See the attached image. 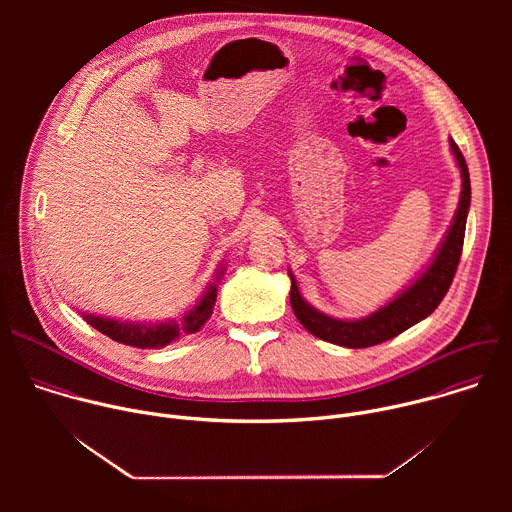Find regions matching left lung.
<instances>
[{
  "label": "left lung",
  "instance_id": "obj_1",
  "mask_svg": "<svg viewBox=\"0 0 512 512\" xmlns=\"http://www.w3.org/2000/svg\"><path fill=\"white\" fill-rule=\"evenodd\" d=\"M450 148L462 176V192H460V202L454 214V221L444 241L440 243V247H437L433 259L429 261V265L389 304H385L377 312L364 316L360 320L332 318L316 310L302 298L296 277L289 271V279H291L289 302H291V308H294L296 318L310 334L344 348H367L399 336L401 332L421 322L437 306H440V302L448 294L460 263L464 233H466V218L470 210V194H472L468 166L454 139H450Z\"/></svg>",
  "mask_w": 512,
  "mask_h": 512
}]
</instances>
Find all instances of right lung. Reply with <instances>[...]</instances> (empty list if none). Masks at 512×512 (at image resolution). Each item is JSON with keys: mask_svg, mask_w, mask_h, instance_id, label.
Returning <instances> with one entry per match:
<instances>
[{"mask_svg": "<svg viewBox=\"0 0 512 512\" xmlns=\"http://www.w3.org/2000/svg\"><path fill=\"white\" fill-rule=\"evenodd\" d=\"M225 273V265L218 267V273L214 277V283H210L202 298L196 302V306L192 310H188L180 322L176 320H168V322H121V320H113V318H103V316H95V314H83V318L97 328L101 334L109 336L115 342L127 344V346H135V348H164L170 342L178 340L180 334H194L198 332L206 320L212 314L214 302H216V281L223 277Z\"/></svg>", "mask_w": 512, "mask_h": 512, "instance_id": "right-lung-1", "label": "right lung"}]
</instances>
